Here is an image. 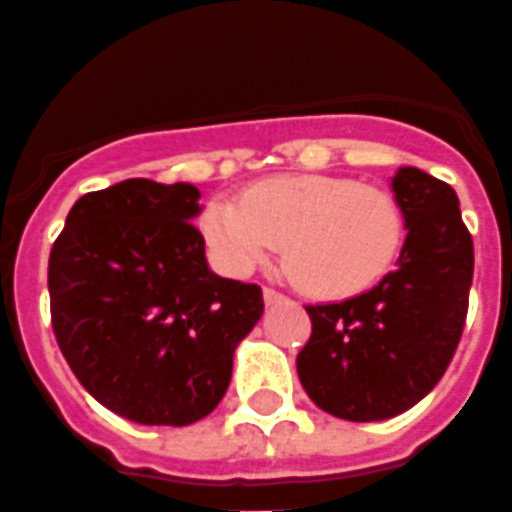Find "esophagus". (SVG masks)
<instances>
[{
  "label": "esophagus",
  "mask_w": 512,
  "mask_h": 512,
  "mask_svg": "<svg viewBox=\"0 0 512 512\" xmlns=\"http://www.w3.org/2000/svg\"><path fill=\"white\" fill-rule=\"evenodd\" d=\"M263 299H266V304H279V301L285 299V296H282V293L274 288H263Z\"/></svg>",
  "instance_id": "obj_1"
}]
</instances>
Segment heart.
<instances>
[{"instance_id": "heart-1", "label": "heart", "mask_w": 512, "mask_h": 512, "mask_svg": "<svg viewBox=\"0 0 512 512\" xmlns=\"http://www.w3.org/2000/svg\"><path fill=\"white\" fill-rule=\"evenodd\" d=\"M205 244L230 274H246L282 244L290 279L315 299H354L395 268L406 216L392 191L343 175H274L241 200H213Z\"/></svg>"}]
</instances>
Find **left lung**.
<instances>
[{"mask_svg": "<svg viewBox=\"0 0 512 512\" xmlns=\"http://www.w3.org/2000/svg\"><path fill=\"white\" fill-rule=\"evenodd\" d=\"M406 244L376 288L307 307L312 334L296 356L301 386L332 417L378 422L439 384L461 343L474 274L458 194L417 167L392 178Z\"/></svg>", "mask_w": 512, "mask_h": 512, "instance_id": "obj_1", "label": "left lung"}]
</instances>
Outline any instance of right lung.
<instances>
[{"mask_svg":"<svg viewBox=\"0 0 512 512\" xmlns=\"http://www.w3.org/2000/svg\"><path fill=\"white\" fill-rule=\"evenodd\" d=\"M191 183L131 178L76 200L51 246V326L73 376L139 425H191L230 386L263 315L257 285L216 277Z\"/></svg>","mask_w":512,"mask_h":512,"instance_id":"1","label":"right lung"}]
</instances>
